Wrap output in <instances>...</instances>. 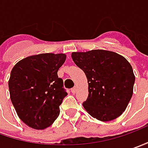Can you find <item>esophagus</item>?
I'll use <instances>...</instances> for the list:
<instances>
[{"instance_id": "34e87169", "label": "esophagus", "mask_w": 148, "mask_h": 148, "mask_svg": "<svg viewBox=\"0 0 148 148\" xmlns=\"http://www.w3.org/2000/svg\"><path fill=\"white\" fill-rule=\"evenodd\" d=\"M76 91H77V87L76 86H74V88H71V92H72L73 93H76Z\"/></svg>"}]
</instances>
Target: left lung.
<instances>
[{"label":"left lung","instance_id":"8db88e82","mask_svg":"<svg viewBox=\"0 0 148 148\" xmlns=\"http://www.w3.org/2000/svg\"><path fill=\"white\" fill-rule=\"evenodd\" d=\"M71 57L88 79L84 109L103 122L119 118L133 93L135 76L129 62L122 55L103 49L73 52Z\"/></svg>","mask_w":148,"mask_h":148}]
</instances>
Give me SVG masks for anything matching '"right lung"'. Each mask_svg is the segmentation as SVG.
I'll list each match as a JSON object with an SVG mask.
<instances>
[{
  "label": "right lung",
  "mask_w": 148,
  "mask_h": 148,
  "mask_svg": "<svg viewBox=\"0 0 148 148\" xmlns=\"http://www.w3.org/2000/svg\"><path fill=\"white\" fill-rule=\"evenodd\" d=\"M64 54L31 55L13 67L8 85L10 100L18 117L34 129L49 127L60 115V105L68 93L58 70Z\"/></svg>",
  "instance_id": "right-lung-1"
}]
</instances>
